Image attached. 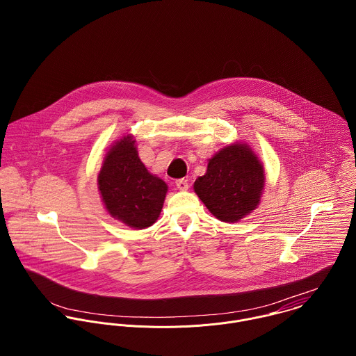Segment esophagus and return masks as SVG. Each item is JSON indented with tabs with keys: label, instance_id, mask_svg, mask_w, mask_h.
Segmentation results:
<instances>
[{
	"label": "esophagus",
	"instance_id": "obj_1",
	"mask_svg": "<svg viewBox=\"0 0 356 356\" xmlns=\"http://www.w3.org/2000/svg\"><path fill=\"white\" fill-rule=\"evenodd\" d=\"M177 188L179 189V191H188V188H189V184H188V179H185V178H181V179H177Z\"/></svg>",
	"mask_w": 356,
	"mask_h": 356
}]
</instances>
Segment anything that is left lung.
I'll use <instances>...</instances> for the list:
<instances>
[{
  "instance_id": "left-lung-1",
  "label": "left lung",
  "mask_w": 356,
  "mask_h": 356,
  "mask_svg": "<svg viewBox=\"0 0 356 356\" xmlns=\"http://www.w3.org/2000/svg\"><path fill=\"white\" fill-rule=\"evenodd\" d=\"M263 186L261 163L248 145L233 144L209 159L195 192L219 220L237 222L257 207Z\"/></svg>"
}]
</instances>
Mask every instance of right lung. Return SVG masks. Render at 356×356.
I'll return each mask as SVG.
<instances>
[{
	"mask_svg": "<svg viewBox=\"0 0 356 356\" xmlns=\"http://www.w3.org/2000/svg\"><path fill=\"white\" fill-rule=\"evenodd\" d=\"M99 189L108 212L136 229L149 227L163 208L167 185L148 172L131 137L106 153L99 174Z\"/></svg>",
	"mask_w": 356,
	"mask_h": 356,
	"instance_id": "obj_1",
	"label": "right lung"
}]
</instances>
